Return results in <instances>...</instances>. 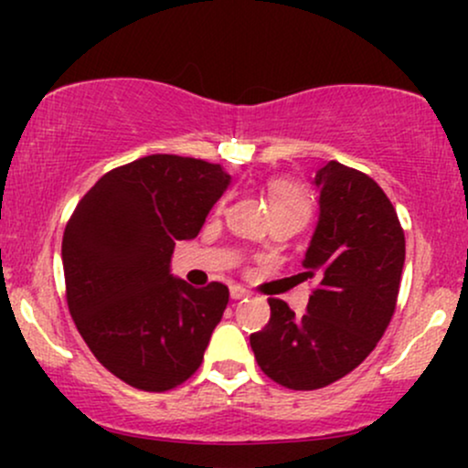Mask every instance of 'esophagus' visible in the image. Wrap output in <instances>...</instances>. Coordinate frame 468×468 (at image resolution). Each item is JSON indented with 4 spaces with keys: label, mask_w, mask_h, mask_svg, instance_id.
<instances>
[{
    "label": "esophagus",
    "mask_w": 468,
    "mask_h": 468,
    "mask_svg": "<svg viewBox=\"0 0 468 468\" xmlns=\"http://www.w3.org/2000/svg\"><path fill=\"white\" fill-rule=\"evenodd\" d=\"M244 297H249V290L241 286H230V299L238 302V299H244Z\"/></svg>",
    "instance_id": "obj_1"
}]
</instances>
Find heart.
Listing matches in <instances>:
<instances>
[{
  "label": "heart",
  "mask_w": 468,
  "mask_h": 468,
  "mask_svg": "<svg viewBox=\"0 0 468 468\" xmlns=\"http://www.w3.org/2000/svg\"><path fill=\"white\" fill-rule=\"evenodd\" d=\"M268 202H271L272 218L275 216H288L297 218L305 222L310 216V200L308 193L303 191V186H299L297 182L286 180V178H275L266 185ZM227 204V197L219 200L218 207L222 208Z\"/></svg>",
  "instance_id": "b5f03b06"
}]
</instances>
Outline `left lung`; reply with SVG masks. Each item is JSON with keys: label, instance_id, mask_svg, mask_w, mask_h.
<instances>
[{"label": "left lung", "instance_id": "obj_1", "mask_svg": "<svg viewBox=\"0 0 468 468\" xmlns=\"http://www.w3.org/2000/svg\"><path fill=\"white\" fill-rule=\"evenodd\" d=\"M314 185L321 213L302 272L316 279L308 313L268 299L271 321L250 335L261 372L297 391L325 388L369 356L394 316L405 264L394 204L367 174L330 160Z\"/></svg>", "mask_w": 468, "mask_h": 468}]
</instances>
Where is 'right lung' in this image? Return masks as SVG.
I'll return each mask as SVG.
<instances>
[{"instance_id":"add662e5","label":"right lung","mask_w":468,"mask_h":468,"mask_svg":"<svg viewBox=\"0 0 468 468\" xmlns=\"http://www.w3.org/2000/svg\"><path fill=\"white\" fill-rule=\"evenodd\" d=\"M230 176L219 165L154 154L107 171L63 233L66 299L107 372L143 391L189 380L229 303V288H193L169 272L176 241L200 233Z\"/></svg>"}]
</instances>
